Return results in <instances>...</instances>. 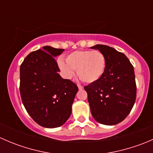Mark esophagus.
<instances>
[{"instance_id":"esophagus-1","label":"esophagus","mask_w":153,"mask_h":153,"mask_svg":"<svg viewBox=\"0 0 153 153\" xmlns=\"http://www.w3.org/2000/svg\"><path fill=\"white\" fill-rule=\"evenodd\" d=\"M77 86H78V89H82L83 88H84V87H83V86H82V85H81V84H77Z\"/></svg>"}]
</instances>
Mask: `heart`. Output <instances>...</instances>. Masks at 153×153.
Listing matches in <instances>:
<instances>
[{"mask_svg": "<svg viewBox=\"0 0 153 153\" xmlns=\"http://www.w3.org/2000/svg\"><path fill=\"white\" fill-rule=\"evenodd\" d=\"M58 66L67 78L77 73L80 79L86 84L98 81L104 75L106 61L104 54L98 50H76L67 56L66 62L58 60Z\"/></svg>", "mask_w": 153, "mask_h": 153, "instance_id": "heart-1", "label": "heart"}]
</instances>
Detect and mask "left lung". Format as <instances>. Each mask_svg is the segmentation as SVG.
<instances>
[{
	"instance_id": "obj_1",
	"label": "left lung",
	"mask_w": 153,
	"mask_h": 153,
	"mask_svg": "<svg viewBox=\"0 0 153 153\" xmlns=\"http://www.w3.org/2000/svg\"><path fill=\"white\" fill-rule=\"evenodd\" d=\"M106 58L104 75L98 81L84 86L93 118L100 124L115 125L129 115L136 98L133 66L127 57L114 48L98 44Z\"/></svg>"
}]
</instances>
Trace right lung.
<instances>
[{
  "instance_id": "right-lung-1",
  "label": "right lung",
  "mask_w": 153,
  "mask_h": 153,
  "mask_svg": "<svg viewBox=\"0 0 153 153\" xmlns=\"http://www.w3.org/2000/svg\"><path fill=\"white\" fill-rule=\"evenodd\" d=\"M64 51L46 46L30 52L20 67L23 104L32 119L44 127H58L67 121L78 90L75 83L58 73L55 57Z\"/></svg>"
}]
</instances>
